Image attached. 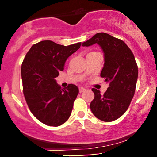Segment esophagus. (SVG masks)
Here are the masks:
<instances>
[{"label":"esophagus","mask_w":157,"mask_h":157,"mask_svg":"<svg viewBox=\"0 0 157 157\" xmlns=\"http://www.w3.org/2000/svg\"><path fill=\"white\" fill-rule=\"evenodd\" d=\"M84 91H86V89H85V88H83V87H80V88H79V91H80V93L83 92Z\"/></svg>","instance_id":"34e87169"}]
</instances>
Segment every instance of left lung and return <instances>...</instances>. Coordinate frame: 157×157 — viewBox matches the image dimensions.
<instances>
[{
	"mask_svg": "<svg viewBox=\"0 0 157 157\" xmlns=\"http://www.w3.org/2000/svg\"><path fill=\"white\" fill-rule=\"evenodd\" d=\"M95 44L104 52L105 63L100 76L109 86L103 94L92 89L94 98L90 108L99 120L111 122L120 118L130 105L137 81V64L134 54L122 40L100 32L82 43V46Z\"/></svg>",
	"mask_w": 157,
	"mask_h": 157,
	"instance_id": "obj_1",
	"label": "left lung"
}]
</instances>
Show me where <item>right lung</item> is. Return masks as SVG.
Instances as JSON below:
<instances>
[{
    "mask_svg": "<svg viewBox=\"0 0 157 157\" xmlns=\"http://www.w3.org/2000/svg\"><path fill=\"white\" fill-rule=\"evenodd\" d=\"M80 46L81 43L65 46L43 40L34 44L25 56L21 66L23 94L32 114L45 125H61L71 115L78 88L68 84L61 89L55 78Z\"/></svg>",
    "mask_w": 157,
    "mask_h": 157,
    "instance_id": "add662e5",
    "label": "right lung"
}]
</instances>
